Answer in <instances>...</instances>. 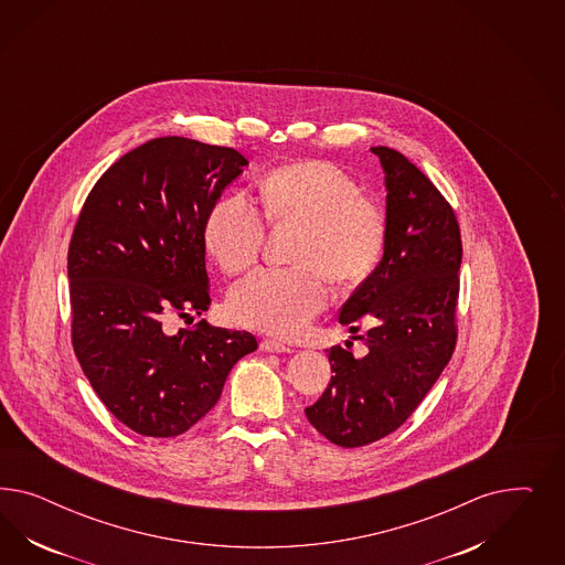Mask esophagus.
I'll list each match as a JSON object with an SVG mask.
<instances>
[{
    "mask_svg": "<svg viewBox=\"0 0 565 565\" xmlns=\"http://www.w3.org/2000/svg\"><path fill=\"white\" fill-rule=\"evenodd\" d=\"M260 348H263L265 352H291L290 345L277 342V340H263Z\"/></svg>",
    "mask_w": 565,
    "mask_h": 565,
    "instance_id": "esophagus-1",
    "label": "esophagus"
}]
</instances>
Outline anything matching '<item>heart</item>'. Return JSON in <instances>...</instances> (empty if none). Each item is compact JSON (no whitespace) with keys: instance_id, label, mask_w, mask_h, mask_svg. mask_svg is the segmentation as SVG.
I'll use <instances>...</instances> for the list:
<instances>
[{"instance_id":"1","label":"heart","mask_w":565,"mask_h":565,"mask_svg":"<svg viewBox=\"0 0 565 565\" xmlns=\"http://www.w3.org/2000/svg\"><path fill=\"white\" fill-rule=\"evenodd\" d=\"M258 203L271 225H298L288 269H258L227 296L239 326L281 338L298 335L329 305L331 281L359 286L379 263L387 242V213L335 163L302 159L267 171ZM244 192L217 199L206 213L203 239L225 274L257 260L267 223Z\"/></svg>"}]
</instances>
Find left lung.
<instances>
[{
	"label": "left lung",
	"instance_id": "left-lung-1",
	"mask_svg": "<svg viewBox=\"0 0 565 565\" xmlns=\"http://www.w3.org/2000/svg\"><path fill=\"white\" fill-rule=\"evenodd\" d=\"M385 170L383 258L343 302L340 321L366 354L333 345L326 394L307 418L340 447L375 444L402 427L441 375L458 342L462 236L454 206L402 153L373 147Z\"/></svg>",
	"mask_w": 565,
	"mask_h": 565
}]
</instances>
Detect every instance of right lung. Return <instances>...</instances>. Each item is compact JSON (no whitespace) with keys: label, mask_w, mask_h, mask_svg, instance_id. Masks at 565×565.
I'll list each match as a JSON object with an SVG mask.
<instances>
[{"label":"right lung","mask_w":565,"mask_h":565,"mask_svg":"<svg viewBox=\"0 0 565 565\" xmlns=\"http://www.w3.org/2000/svg\"><path fill=\"white\" fill-rule=\"evenodd\" d=\"M248 161L230 147L153 138L88 192L68 248L72 348L121 425L175 437L211 411L232 366L257 350L248 331L171 317L211 307L206 213Z\"/></svg>","instance_id":"right-lung-1"}]
</instances>
